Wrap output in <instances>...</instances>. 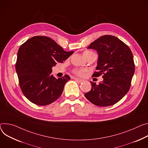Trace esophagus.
<instances>
[{
  "label": "esophagus",
  "instance_id": "34e87169",
  "mask_svg": "<svg viewBox=\"0 0 148 148\" xmlns=\"http://www.w3.org/2000/svg\"><path fill=\"white\" fill-rule=\"evenodd\" d=\"M74 79H75L76 82H77L78 83H82L84 82L83 79H79V78H73Z\"/></svg>",
  "mask_w": 148,
  "mask_h": 148
}]
</instances>
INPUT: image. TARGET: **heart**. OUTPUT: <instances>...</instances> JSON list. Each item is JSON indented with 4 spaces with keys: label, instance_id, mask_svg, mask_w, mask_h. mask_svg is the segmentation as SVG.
I'll return each instance as SVG.
<instances>
[{
    "label": "heart",
    "instance_id": "1",
    "mask_svg": "<svg viewBox=\"0 0 148 148\" xmlns=\"http://www.w3.org/2000/svg\"><path fill=\"white\" fill-rule=\"evenodd\" d=\"M93 53L92 52L90 51H86L84 52V56L85 58H86L88 56H89L91 53ZM87 70L86 69H75L72 70V73L76 76L78 77H84L86 75Z\"/></svg>",
    "mask_w": 148,
    "mask_h": 148
}]
</instances>
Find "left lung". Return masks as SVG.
I'll list each match as a JSON object with an SVG mask.
<instances>
[{
	"label": "left lung",
	"mask_w": 148,
	"mask_h": 148,
	"mask_svg": "<svg viewBox=\"0 0 148 148\" xmlns=\"http://www.w3.org/2000/svg\"><path fill=\"white\" fill-rule=\"evenodd\" d=\"M88 49L97 50L99 60L92 77L103 75L99 84L91 82L86 99L97 106H109L119 101L130 89L135 73L133 53L129 47L114 36L106 35L90 44Z\"/></svg>",
	"instance_id": "left-lung-1"
}]
</instances>
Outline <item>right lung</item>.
Returning a JSON list of instances; mask_svg holds the SVG:
<instances>
[{
    "label": "right lung",
    "instance_id": "add662e5",
    "mask_svg": "<svg viewBox=\"0 0 148 148\" xmlns=\"http://www.w3.org/2000/svg\"><path fill=\"white\" fill-rule=\"evenodd\" d=\"M74 51L66 52L49 37L35 36L19 48L15 64L19 84L24 96L31 102L46 106L61 95L70 77L65 74L56 78L52 67L69 58Z\"/></svg>",
    "mask_w": 148,
    "mask_h": 148
}]
</instances>
